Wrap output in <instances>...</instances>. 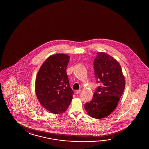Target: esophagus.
<instances>
[{"label":"esophagus","instance_id":"esophagus-1","mask_svg":"<svg viewBox=\"0 0 149 149\" xmlns=\"http://www.w3.org/2000/svg\"><path fill=\"white\" fill-rule=\"evenodd\" d=\"M81 90H77L76 91V94H79L81 92Z\"/></svg>","mask_w":149,"mask_h":149}]
</instances>
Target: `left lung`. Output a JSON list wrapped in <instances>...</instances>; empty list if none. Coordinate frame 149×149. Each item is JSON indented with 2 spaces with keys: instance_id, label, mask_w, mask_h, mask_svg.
Returning <instances> with one entry per match:
<instances>
[{
  "instance_id": "left-lung-1",
  "label": "left lung",
  "mask_w": 149,
  "mask_h": 149,
  "mask_svg": "<svg viewBox=\"0 0 149 149\" xmlns=\"http://www.w3.org/2000/svg\"><path fill=\"white\" fill-rule=\"evenodd\" d=\"M94 68L95 77L102 85L95 90L92 100L84 107L91 117L100 119L109 115L118 106L125 90V78L120 63L105 52L97 53Z\"/></svg>"
}]
</instances>
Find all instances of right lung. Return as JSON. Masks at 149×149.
<instances>
[{
	"mask_svg": "<svg viewBox=\"0 0 149 149\" xmlns=\"http://www.w3.org/2000/svg\"><path fill=\"white\" fill-rule=\"evenodd\" d=\"M69 56L56 54L50 56L37 74L35 90L42 106L52 114L65 112L72 100V90L66 73Z\"/></svg>",
	"mask_w": 149,
	"mask_h": 149,
	"instance_id": "1",
	"label": "right lung"
}]
</instances>
